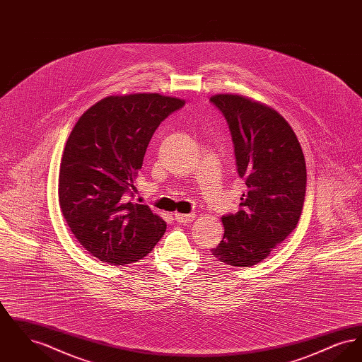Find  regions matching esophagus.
Masks as SVG:
<instances>
[{
	"instance_id": "34e87169",
	"label": "esophagus",
	"mask_w": 362,
	"mask_h": 362,
	"mask_svg": "<svg viewBox=\"0 0 362 362\" xmlns=\"http://www.w3.org/2000/svg\"><path fill=\"white\" fill-rule=\"evenodd\" d=\"M175 220L180 224H189L191 221L195 220V214L191 213V214H182V213H175Z\"/></svg>"
}]
</instances>
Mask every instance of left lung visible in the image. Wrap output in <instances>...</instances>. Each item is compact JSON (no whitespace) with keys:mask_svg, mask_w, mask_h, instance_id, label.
Returning a JSON list of instances; mask_svg holds the SVG:
<instances>
[{"mask_svg":"<svg viewBox=\"0 0 362 362\" xmlns=\"http://www.w3.org/2000/svg\"><path fill=\"white\" fill-rule=\"evenodd\" d=\"M229 124L247 191L239 211L223 216L224 238L211 250L225 264L251 267L285 240L301 216L307 168L291 124L274 108L240 95L210 98Z\"/></svg>","mask_w":362,"mask_h":362,"instance_id":"obj_1","label":"left lung"}]
</instances>
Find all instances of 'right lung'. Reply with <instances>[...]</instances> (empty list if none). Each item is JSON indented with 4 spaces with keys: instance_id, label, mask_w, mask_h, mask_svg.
Instances as JSON below:
<instances>
[{
    "instance_id": "1",
    "label": "right lung",
    "mask_w": 362,
    "mask_h": 362,
    "mask_svg": "<svg viewBox=\"0 0 362 362\" xmlns=\"http://www.w3.org/2000/svg\"><path fill=\"white\" fill-rule=\"evenodd\" d=\"M185 100L158 93L107 96L74 124L59 167L58 199L74 238L115 266L144 259L167 224L148 205L127 202L149 141Z\"/></svg>"
}]
</instances>
